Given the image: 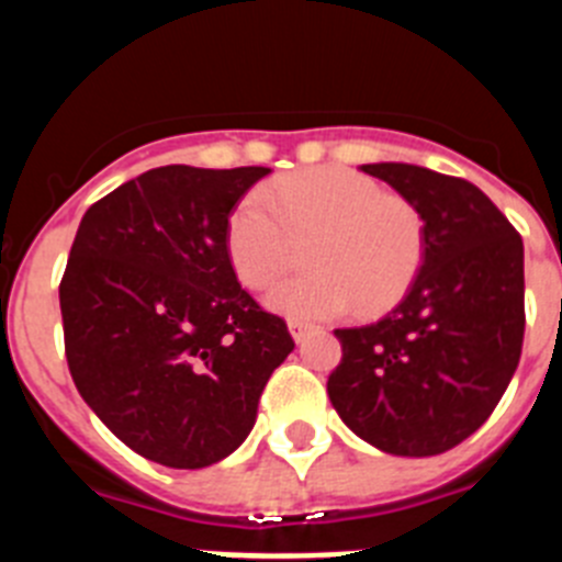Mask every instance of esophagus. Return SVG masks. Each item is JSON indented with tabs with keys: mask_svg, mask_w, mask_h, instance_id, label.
<instances>
[{
	"mask_svg": "<svg viewBox=\"0 0 562 562\" xmlns=\"http://www.w3.org/2000/svg\"><path fill=\"white\" fill-rule=\"evenodd\" d=\"M312 326L304 324V321H290V335L295 342H304V337L310 335Z\"/></svg>",
	"mask_w": 562,
	"mask_h": 562,
	"instance_id": "esophagus-1",
	"label": "esophagus"
}]
</instances>
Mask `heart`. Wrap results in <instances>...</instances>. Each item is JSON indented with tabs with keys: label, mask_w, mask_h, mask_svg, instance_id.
<instances>
[{
	"label": "heart",
	"mask_w": 562,
	"mask_h": 562,
	"mask_svg": "<svg viewBox=\"0 0 562 562\" xmlns=\"http://www.w3.org/2000/svg\"><path fill=\"white\" fill-rule=\"evenodd\" d=\"M260 196L236 202L225 222V256L238 284L270 290L312 241V272L270 292L267 306L292 321L389 310L425 261V220L405 196L385 193L351 168L290 173ZM271 207L267 209L266 205Z\"/></svg>",
	"instance_id": "obj_1"
}]
</instances>
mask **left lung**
Instances as JSON below:
<instances>
[{
	"label": "left lung",
	"mask_w": 562,
	"mask_h": 562,
	"mask_svg": "<svg viewBox=\"0 0 562 562\" xmlns=\"http://www.w3.org/2000/svg\"><path fill=\"white\" fill-rule=\"evenodd\" d=\"M425 220V261L376 324L335 329L342 360L326 391L340 419L391 456H439L486 422L524 346V241L473 182L371 162Z\"/></svg>",
	"instance_id": "left-lung-1"
}]
</instances>
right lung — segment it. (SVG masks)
I'll return each mask as SVG.
<instances>
[{
	"label": "right lung",
	"instance_id": "1",
	"mask_svg": "<svg viewBox=\"0 0 562 562\" xmlns=\"http://www.w3.org/2000/svg\"><path fill=\"white\" fill-rule=\"evenodd\" d=\"M270 168L162 166L83 213L58 301L69 374L123 445L173 470L231 456L286 360V324L241 290L225 222Z\"/></svg>",
	"mask_w": 562,
	"mask_h": 562
}]
</instances>
